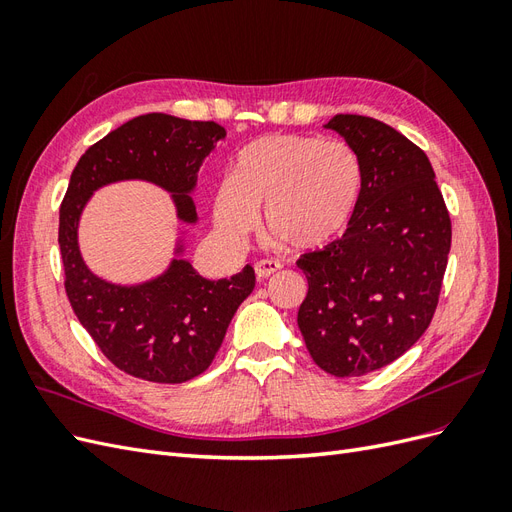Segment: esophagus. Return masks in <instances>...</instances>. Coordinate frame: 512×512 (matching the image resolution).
Instances as JSON below:
<instances>
[{
  "label": "esophagus",
  "mask_w": 512,
  "mask_h": 512,
  "mask_svg": "<svg viewBox=\"0 0 512 512\" xmlns=\"http://www.w3.org/2000/svg\"><path fill=\"white\" fill-rule=\"evenodd\" d=\"M280 269H282V262L269 260V258H265V260H258V262H256V267H254L258 280H267V277H271L273 273H277Z\"/></svg>",
  "instance_id": "34e87169"
}]
</instances>
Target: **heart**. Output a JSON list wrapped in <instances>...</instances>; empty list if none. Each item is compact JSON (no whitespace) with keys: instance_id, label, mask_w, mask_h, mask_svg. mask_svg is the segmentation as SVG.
Here are the masks:
<instances>
[{"instance_id":"heart-1","label":"heart","mask_w":512,"mask_h":512,"mask_svg":"<svg viewBox=\"0 0 512 512\" xmlns=\"http://www.w3.org/2000/svg\"><path fill=\"white\" fill-rule=\"evenodd\" d=\"M363 168L339 138L273 134L245 145L213 194V222L243 239L265 209L267 228L297 250H318L348 228L359 205Z\"/></svg>"}]
</instances>
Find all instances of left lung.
<instances>
[{
  "instance_id": "1",
  "label": "left lung",
  "mask_w": 512,
  "mask_h": 512,
  "mask_svg": "<svg viewBox=\"0 0 512 512\" xmlns=\"http://www.w3.org/2000/svg\"><path fill=\"white\" fill-rule=\"evenodd\" d=\"M324 128L359 153L363 185L344 235L297 260L309 286L297 322L314 363L350 378L393 363L427 331L451 218L429 158L404 134L363 115Z\"/></svg>"
}]
</instances>
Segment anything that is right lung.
Returning a JSON list of instances; mask_svg holds the SVG:
<instances>
[{
	"instance_id": "right-lung-1",
	"label": "right lung",
	"mask_w": 512,
	"mask_h": 512,
	"mask_svg": "<svg viewBox=\"0 0 512 512\" xmlns=\"http://www.w3.org/2000/svg\"><path fill=\"white\" fill-rule=\"evenodd\" d=\"M222 138L226 130L213 121L149 113L108 132L72 170L59 209L66 294L106 359L134 378L181 384L203 374L237 307L254 290L256 275L245 265L228 280H207L183 258L185 243L179 237L175 258L158 277L130 286L108 282L83 260V209L104 185L147 181L170 194L181 224L194 226L198 170Z\"/></svg>"
}]
</instances>
